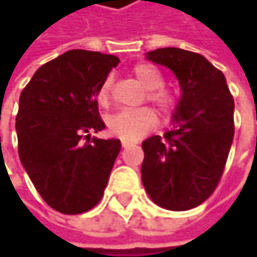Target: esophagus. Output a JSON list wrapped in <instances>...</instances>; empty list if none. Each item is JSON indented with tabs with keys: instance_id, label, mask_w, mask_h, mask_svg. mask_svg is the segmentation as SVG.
<instances>
[{
	"instance_id": "esophagus-1",
	"label": "esophagus",
	"mask_w": 257,
	"mask_h": 257,
	"mask_svg": "<svg viewBox=\"0 0 257 257\" xmlns=\"http://www.w3.org/2000/svg\"><path fill=\"white\" fill-rule=\"evenodd\" d=\"M132 146V143H128V141H122V147L123 149H128V147H131Z\"/></svg>"
}]
</instances>
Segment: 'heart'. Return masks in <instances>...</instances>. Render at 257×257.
Here are the masks:
<instances>
[{
  "mask_svg": "<svg viewBox=\"0 0 257 257\" xmlns=\"http://www.w3.org/2000/svg\"><path fill=\"white\" fill-rule=\"evenodd\" d=\"M132 76L138 80V83L144 89H147L146 99L150 104H153L162 116H170L171 113H174V110L179 105V98L171 89L164 86L165 78L156 67L150 64H138L132 68ZM111 89L113 77L107 76L96 90V101L102 107L110 104ZM156 125L158 116L149 107L119 111L113 114L107 122L110 134L123 141H135L147 132H150L152 129L156 128Z\"/></svg>",
  "mask_w": 257,
  "mask_h": 257,
  "instance_id": "b5f03b06",
  "label": "heart"
}]
</instances>
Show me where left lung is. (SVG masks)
Returning a JSON list of instances; mask_svg holds the SVG:
<instances>
[{
	"mask_svg": "<svg viewBox=\"0 0 257 257\" xmlns=\"http://www.w3.org/2000/svg\"><path fill=\"white\" fill-rule=\"evenodd\" d=\"M147 59L179 78L176 126L143 143L141 180L161 207L184 211L208 199L222 179L233 140V98L220 70L202 55L177 47L156 49Z\"/></svg>",
	"mask_w": 257,
	"mask_h": 257,
	"instance_id": "obj_1",
	"label": "left lung"
}]
</instances>
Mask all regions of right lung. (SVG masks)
Here are the masks:
<instances>
[{
  "instance_id": "obj_1",
  "label": "right lung",
  "mask_w": 257,
  "mask_h": 257,
  "mask_svg": "<svg viewBox=\"0 0 257 257\" xmlns=\"http://www.w3.org/2000/svg\"><path fill=\"white\" fill-rule=\"evenodd\" d=\"M119 58L70 50L41 65L19 98L18 152L37 192L53 210L81 214L102 198L119 140L89 138L105 128L96 90Z\"/></svg>"
}]
</instances>
